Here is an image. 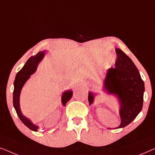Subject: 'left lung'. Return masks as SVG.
I'll use <instances>...</instances> for the list:
<instances>
[{"label": "left lung", "instance_id": "left-lung-1", "mask_svg": "<svg viewBox=\"0 0 155 155\" xmlns=\"http://www.w3.org/2000/svg\"><path fill=\"white\" fill-rule=\"evenodd\" d=\"M116 66L107 71L104 88L108 94L115 95L119 100L121 123L116 128H120L130 124L141 111L145 84L132 60L119 48H116ZM94 98V94L89 92L90 105L93 103Z\"/></svg>", "mask_w": 155, "mask_h": 155}]
</instances>
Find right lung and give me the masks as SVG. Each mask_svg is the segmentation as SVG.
<instances>
[{
	"mask_svg": "<svg viewBox=\"0 0 155 155\" xmlns=\"http://www.w3.org/2000/svg\"><path fill=\"white\" fill-rule=\"evenodd\" d=\"M44 51H40L38 53L37 55L33 56L29 58L27 60V63H25L24 66L20 71L17 73L15 79L14 81V91H13V106L17 112L18 117L20 118L23 124L26 126L27 128H29L30 130L33 131H37L39 127L36 126L31 121L29 118L25 117L23 116L20 110V95L21 90H22V87L24 86L25 82L27 80L30 78V76L35 73L36 70L37 68L38 63L42 60L44 58ZM73 96V91L72 90H67L63 92L61 97V101L63 106H65L66 103L71 99Z\"/></svg>",
	"mask_w": 155,
	"mask_h": 155,
	"instance_id": "right-lung-1",
	"label": "right lung"
}]
</instances>
